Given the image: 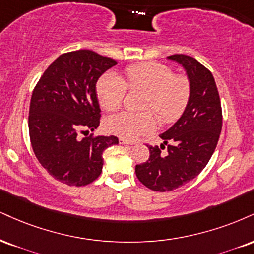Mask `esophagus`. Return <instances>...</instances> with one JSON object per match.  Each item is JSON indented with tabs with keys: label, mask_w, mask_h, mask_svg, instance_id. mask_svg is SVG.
<instances>
[{
	"label": "esophagus",
	"mask_w": 254,
	"mask_h": 254,
	"mask_svg": "<svg viewBox=\"0 0 254 254\" xmlns=\"http://www.w3.org/2000/svg\"><path fill=\"white\" fill-rule=\"evenodd\" d=\"M119 143H121V144H133V142H130V140L125 138H119Z\"/></svg>",
	"instance_id": "34e87169"
}]
</instances>
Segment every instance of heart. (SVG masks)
I'll list each match as a JSON object with an SVG mask.
<instances>
[{
    "label": "heart",
    "mask_w": 254,
    "mask_h": 254,
    "mask_svg": "<svg viewBox=\"0 0 254 254\" xmlns=\"http://www.w3.org/2000/svg\"><path fill=\"white\" fill-rule=\"evenodd\" d=\"M127 88L143 91L140 109L150 110L163 124L181 117L190 97V82L186 75L174 74L172 67L149 61L127 66L124 79L114 72L104 73L96 86L100 106L105 111H116L123 103ZM105 127L121 138L135 139L155 129V119L150 111H123L106 119Z\"/></svg>",
    "instance_id": "1"
}]
</instances>
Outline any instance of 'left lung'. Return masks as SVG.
Here are the masks:
<instances>
[{
	"instance_id": "1",
	"label": "left lung",
	"mask_w": 254,
	"mask_h": 254,
	"mask_svg": "<svg viewBox=\"0 0 254 254\" xmlns=\"http://www.w3.org/2000/svg\"><path fill=\"white\" fill-rule=\"evenodd\" d=\"M168 59L181 64L190 82V97L185 112L175 124L160 136L158 146H149V160L136 166V176L155 191H170L195 179L214 152L222 127V111L213 74L202 64L185 54Z\"/></svg>"
}]
</instances>
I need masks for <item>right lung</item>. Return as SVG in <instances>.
I'll list each match as a JSON object with an SVG mask.
<instances>
[{"mask_svg": "<svg viewBox=\"0 0 254 254\" xmlns=\"http://www.w3.org/2000/svg\"><path fill=\"white\" fill-rule=\"evenodd\" d=\"M117 61L90 50L61 54L33 91L28 127L33 151L48 174L68 186H86L100 175L103 152L116 136L80 138L99 125L96 84Z\"/></svg>", "mask_w": 254, "mask_h": 254, "instance_id": "1", "label": "right lung"}]
</instances>
